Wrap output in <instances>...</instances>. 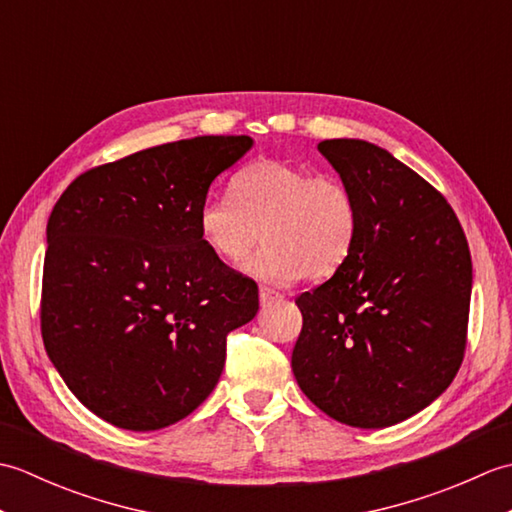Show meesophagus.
I'll list each match as a JSON object with an SVG mask.
<instances>
[{
	"label": "esophagus",
	"instance_id": "1",
	"mask_svg": "<svg viewBox=\"0 0 512 512\" xmlns=\"http://www.w3.org/2000/svg\"><path fill=\"white\" fill-rule=\"evenodd\" d=\"M279 299H281V295L277 290L268 288V286H259V303H262V306H270V303H275Z\"/></svg>",
	"mask_w": 512,
	"mask_h": 512
}]
</instances>
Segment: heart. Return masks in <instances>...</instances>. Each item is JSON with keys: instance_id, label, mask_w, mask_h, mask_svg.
I'll return each mask as SVG.
<instances>
[{"instance_id": "b5f03b06", "label": "heart", "mask_w": 512, "mask_h": 512, "mask_svg": "<svg viewBox=\"0 0 512 512\" xmlns=\"http://www.w3.org/2000/svg\"><path fill=\"white\" fill-rule=\"evenodd\" d=\"M204 246L222 262L242 264L264 239L248 270L270 284L332 277L354 253L361 209L350 184L284 160H257L231 182V195H209L198 211Z\"/></svg>"}]
</instances>
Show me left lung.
I'll use <instances>...</instances> for the list:
<instances>
[{
  "label": "left lung",
  "instance_id": "1",
  "mask_svg": "<svg viewBox=\"0 0 512 512\" xmlns=\"http://www.w3.org/2000/svg\"><path fill=\"white\" fill-rule=\"evenodd\" d=\"M319 151L352 187L361 233L343 268L297 297L292 372L330 418L383 429L429 407L458 374L469 244L444 195L387 149L334 138Z\"/></svg>",
  "mask_w": 512,
  "mask_h": 512
}]
</instances>
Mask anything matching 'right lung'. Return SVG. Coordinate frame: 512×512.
Wrapping results in <instances>:
<instances>
[{"label": "right lung", "mask_w": 512, "mask_h": 512, "mask_svg": "<svg viewBox=\"0 0 512 512\" xmlns=\"http://www.w3.org/2000/svg\"><path fill=\"white\" fill-rule=\"evenodd\" d=\"M250 136H198L81 173L50 213L41 336L96 416L129 431L187 418L220 380L253 279L204 246L198 211Z\"/></svg>", "instance_id": "1"}]
</instances>
